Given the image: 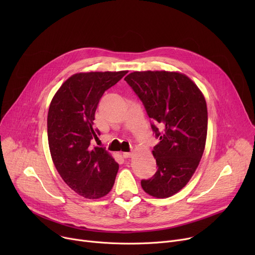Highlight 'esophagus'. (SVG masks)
Segmentation results:
<instances>
[{"instance_id": "obj_1", "label": "esophagus", "mask_w": 255, "mask_h": 255, "mask_svg": "<svg viewBox=\"0 0 255 255\" xmlns=\"http://www.w3.org/2000/svg\"><path fill=\"white\" fill-rule=\"evenodd\" d=\"M132 155H133L132 152H124V153H123V157H124V158H129V157H131Z\"/></svg>"}]
</instances>
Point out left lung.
<instances>
[{
	"label": "left lung",
	"mask_w": 255,
	"mask_h": 255,
	"mask_svg": "<svg viewBox=\"0 0 255 255\" xmlns=\"http://www.w3.org/2000/svg\"><path fill=\"white\" fill-rule=\"evenodd\" d=\"M152 120L159 142L154 146L157 171L141 180L142 189L165 198L189 182L204 154L208 111L203 93L185 74L168 71H135L125 77Z\"/></svg>",
	"instance_id": "1"
}]
</instances>
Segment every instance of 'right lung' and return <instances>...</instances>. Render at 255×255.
<instances>
[{
  "instance_id": "add662e5",
  "label": "right lung",
  "mask_w": 255,
  "mask_h": 255,
  "mask_svg": "<svg viewBox=\"0 0 255 255\" xmlns=\"http://www.w3.org/2000/svg\"><path fill=\"white\" fill-rule=\"evenodd\" d=\"M128 71L87 72L70 76L53 96L47 116L50 155L64 182L86 198H100L115 183L119 164L105 148L92 145L100 135L93 128L106 90Z\"/></svg>"
}]
</instances>
